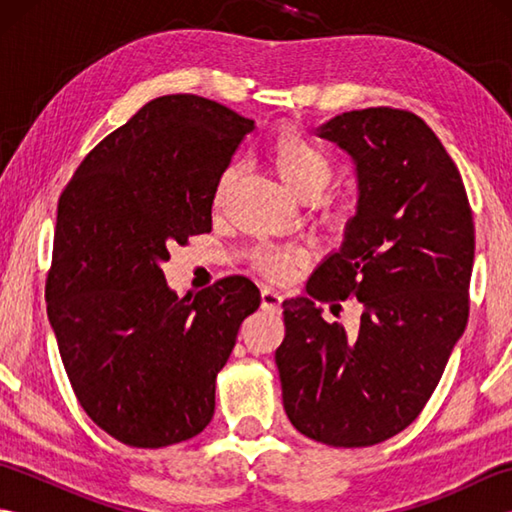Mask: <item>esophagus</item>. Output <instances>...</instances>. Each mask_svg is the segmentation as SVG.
I'll return each mask as SVG.
<instances>
[{
  "label": "esophagus",
  "instance_id": "1",
  "mask_svg": "<svg viewBox=\"0 0 512 512\" xmlns=\"http://www.w3.org/2000/svg\"><path fill=\"white\" fill-rule=\"evenodd\" d=\"M281 301H284V297H281V292H277L273 288H264L262 290V308L264 310L277 312L281 308Z\"/></svg>",
  "mask_w": 512,
  "mask_h": 512
}]
</instances>
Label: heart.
I'll list each match as a JSON object with an SVG mask.
<instances>
[{
	"label": "heart",
	"mask_w": 512,
	"mask_h": 512,
	"mask_svg": "<svg viewBox=\"0 0 512 512\" xmlns=\"http://www.w3.org/2000/svg\"><path fill=\"white\" fill-rule=\"evenodd\" d=\"M266 156L281 182L292 193L299 195L301 200L308 198V195L317 198L332 176V162L325 149L297 127H279L268 140ZM235 176L237 165H228L222 171L215 191L217 200H220V195ZM306 257L308 250L297 244H262L253 248L250 264L257 273H262L268 279L288 281L295 275L297 266L306 262Z\"/></svg>",
	"instance_id": "1"
}]
</instances>
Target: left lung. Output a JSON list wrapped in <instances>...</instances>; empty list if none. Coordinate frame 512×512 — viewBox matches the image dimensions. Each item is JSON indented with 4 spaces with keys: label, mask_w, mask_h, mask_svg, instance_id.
<instances>
[{
    "label": "left lung",
    "mask_w": 512,
    "mask_h": 512,
    "mask_svg": "<svg viewBox=\"0 0 512 512\" xmlns=\"http://www.w3.org/2000/svg\"><path fill=\"white\" fill-rule=\"evenodd\" d=\"M317 134L354 158L358 206L308 297L284 301L275 361L292 427L328 447H372L420 416L466 328L473 213L458 167L413 112H345ZM345 298L364 303L354 340L313 303Z\"/></svg>",
    "instance_id": "obj_1"
}]
</instances>
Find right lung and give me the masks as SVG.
<instances>
[{
  "label": "right lung",
  "instance_id": "add662e5",
  "mask_svg": "<svg viewBox=\"0 0 512 512\" xmlns=\"http://www.w3.org/2000/svg\"><path fill=\"white\" fill-rule=\"evenodd\" d=\"M253 127L202 96H160L83 158L59 198L48 319L76 400L127 447L206 429L217 372L262 303L242 275L178 297L160 270L173 244L211 233L217 180Z\"/></svg>",
  "mask_w": 512,
  "mask_h": 512
}]
</instances>
